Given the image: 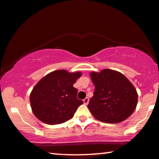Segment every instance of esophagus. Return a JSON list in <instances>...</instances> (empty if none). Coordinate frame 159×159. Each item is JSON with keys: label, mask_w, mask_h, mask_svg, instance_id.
Here are the masks:
<instances>
[{"label": "esophagus", "mask_w": 159, "mask_h": 159, "mask_svg": "<svg viewBox=\"0 0 159 159\" xmlns=\"http://www.w3.org/2000/svg\"><path fill=\"white\" fill-rule=\"evenodd\" d=\"M83 102H84V105H88L89 104V98H85V99H84V100H83Z\"/></svg>", "instance_id": "esophagus-1"}]
</instances>
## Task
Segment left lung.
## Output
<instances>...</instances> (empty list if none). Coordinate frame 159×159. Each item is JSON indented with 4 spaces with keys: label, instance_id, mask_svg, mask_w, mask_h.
<instances>
[{
    "label": "left lung",
    "instance_id": "left-lung-1",
    "mask_svg": "<svg viewBox=\"0 0 159 159\" xmlns=\"http://www.w3.org/2000/svg\"><path fill=\"white\" fill-rule=\"evenodd\" d=\"M94 95L88 105L93 117L105 123H120L127 119L137 107V90L122 73L112 69L92 71Z\"/></svg>",
    "mask_w": 159,
    "mask_h": 159
}]
</instances>
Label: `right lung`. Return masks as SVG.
Masks as SVG:
<instances>
[{
    "label": "right lung",
    "instance_id": "1",
    "mask_svg": "<svg viewBox=\"0 0 159 159\" xmlns=\"http://www.w3.org/2000/svg\"><path fill=\"white\" fill-rule=\"evenodd\" d=\"M80 71L61 69L50 72L37 82L30 95L32 111L47 125L61 124L73 117L83 101L73 86L81 76Z\"/></svg>",
    "mask_w": 159,
    "mask_h": 159
}]
</instances>
